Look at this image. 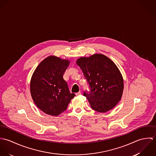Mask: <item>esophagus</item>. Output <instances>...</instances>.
Returning a JSON list of instances; mask_svg holds the SVG:
<instances>
[{"label":"esophagus","instance_id":"1","mask_svg":"<svg viewBox=\"0 0 156 156\" xmlns=\"http://www.w3.org/2000/svg\"><path fill=\"white\" fill-rule=\"evenodd\" d=\"M81 94H82V93H81V91H79V92L76 93V95H80Z\"/></svg>","mask_w":156,"mask_h":156}]
</instances>
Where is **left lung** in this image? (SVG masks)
<instances>
[{
    "instance_id": "1",
    "label": "left lung",
    "mask_w": 156,
    "mask_h": 156,
    "mask_svg": "<svg viewBox=\"0 0 156 156\" xmlns=\"http://www.w3.org/2000/svg\"><path fill=\"white\" fill-rule=\"evenodd\" d=\"M76 64L83 71L90 90L84 96L92 109L105 113L113 109L121 99L124 80L115 64L106 56L95 53L79 58Z\"/></svg>"
}]
</instances>
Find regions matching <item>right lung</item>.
<instances>
[{"label": "right lung", "instance_id": "obj_1", "mask_svg": "<svg viewBox=\"0 0 156 156\" xmlns=\"http://www.w3.org/2000/svg\"><path fill=\"white\" fill-rule=\"evenodd\" d=\"M68 59L55 56L45 58L35 69L30 90L36 106L47 115L58 116L67 109L75 94L70 93L63 75L69 64Z\"/></svg>", "mask_w": 156, "mask_h": 156}]
</instances>
